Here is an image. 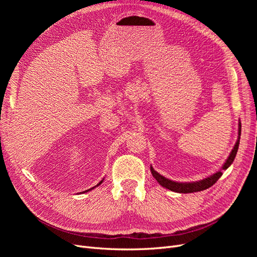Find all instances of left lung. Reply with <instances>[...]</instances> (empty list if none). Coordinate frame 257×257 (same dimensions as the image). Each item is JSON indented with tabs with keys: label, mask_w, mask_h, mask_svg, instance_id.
Segmentation results:
<instances>
[{
	"label": "left lung",
	"mask_w": 257,
	"mask_h": 257,
	"mask_svg": "<svg viewBox=\"0 0 257 257\" xmlns=\"http://www.w3.org/2000/svg\"><path fill=\"white\" fill-rule=\"evenodd\" d=\"M238 139H237V143L234 147V149L231 150L230 154L228 159L225 162V164L223 165V169H227L230 165L231 163L234 162L235 157L237 154L238 151V147H239V142H240V135H241V123H239V130H238ZM151 169V173L152 176L155 178V180H157L162 186H164V188L170 190V191H174L177 193H194V192H199V191H204L206 189H209L210 186H212L217 180H219L220 177L222 176V172H217L214 175L210 176L204 180H200L197 182H188V183H181V182H175L169 180V179L165 178L161 176L159 173L155 172V170L152 168V166H150Z\"/></svg>",
	"instance_id": "1"
}]
</instances>
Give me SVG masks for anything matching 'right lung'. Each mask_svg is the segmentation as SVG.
I'll list each match as a JSON object with an SVG mask.
<instances>
[{
	"label": "right lung",
	"instance_id": "add662e5",
	"mask_svg": "<svg viewBox=\"0 0 257 257\" xmlns=\"http://www.w3.org/2000/svg\"><path fill=\"white\" fill-rule=\"evenodd\" d=\"M102 182H103V180H102V181H100V182H99V183L97 184V186H98V185H99L100 183H102ZM92 189H93V188H92ZM92 189H90V190H92ZM90 190H88V191H90ZM88 191H84V192H88Z\"/></svg>",
	"mask_w": 257,
	"mask_h": 257
}]
</instances>
